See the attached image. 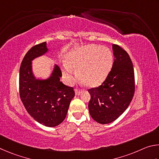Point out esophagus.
Returning a JSON list of instances; mask_svg holds the SVG:
<instances>
[{"mask_svg":"<svg viewBox=\"0 0 159 159\" xmlns=\"http://www.w3.org/2000/svg\"><path fill=\"white\" fill-rule=\"evenodd\" d=\"M82 90H79V89H75V95L76 96H79L82 93Z\"/></svg>","mask_w":159,"mask_h":159,"instance_id":"obj_1","label":"esophagus"}]
</instances>
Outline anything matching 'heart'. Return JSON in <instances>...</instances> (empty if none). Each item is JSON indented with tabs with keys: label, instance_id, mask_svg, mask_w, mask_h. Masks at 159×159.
Returning a JSON list of instances; mask_svg holds the SVG:
<instances>
[{
	"label": "heart",
	"instance_id": "1",
	"mask_svg": "<svg viewBox=\"0 0 159 159\" xmlns=\"http://www.w3.org/2000/svg\"><path fill=\"white\" fill-rule=\"evenodd\" d=\"M63 73L69 81H72L75 74L73 68H79L80 79L85 85L96 87L106 79L112 68L113 56L106 47L87 44L81 48L72 50L66 56Z\"/></svg>",
	"mask_w": 159,
	"mask_h": 159
}]
</instances>
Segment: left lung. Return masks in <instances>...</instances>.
Returning <instances> with one entry per match:
<instances>
[{
    "mask_svg": "<svg viewBox=\"0 0 159 159\" xmlns=\"http://www.w3.org/2000/svg\"><path fill=\"white\" fill-rule=\"evenodd\" d=\"M112 49L115 61L107 78L98 87L88 90L90 115L102 124L119 118L129 106L135 92L134 70L129 55L117 44H113Z\"/></svg>",
    "mask_w": 159,
    "mask_h": 159,
    "instance_id": "left-lung-1",
    "label": "left lung"
}]
</instances>
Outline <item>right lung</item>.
Here are the masks:
<instances>
[{
  "label": "right lung",
  "mask_w": 159,
  "mask_h": 159,
  "mask_svg": "<svg viewBox=\"0 0 159 159\" xmlns=\"http://www.w3.org/2000/svg\"><path fill=\"white\" fill-rule=\"evenodd\" d=\"M47 52L44 42L31 47L25 55L19 69V95L28 113L36 121L54 127L65 119L75 91L60 81L62 72L58 66L55 65L49 78L36 79L32 61Z\"/></svg>",
  "instance_id": "obj_1"
}]
</instances>
